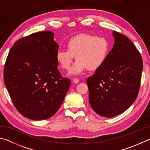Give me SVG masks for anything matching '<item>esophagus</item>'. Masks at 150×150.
Returning a JSON list of instances; mask_svg holds the SVG:
<instances>
[{
	"label": "esophagus",
	"instance_id": "obj_1",
	"mask_svg": "<svg viewBox=\"0 0 150 150\" xmlns=\"http://www.w3.org/2000/svg\"><path fill=\"white\" fill-rule=\"evenodd\" d=\"M73 82L74 83H78L79 82V80L78 79H73Z\"/></svg>",
	"mask_w": 150,
	"mask_h": 150
}]
</instances>
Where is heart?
<instances>
[{
	"mask_svg": "<svg viewBox=\"0 0 150 150\" xmlns=\"http://www.w3.org/2000/svg\"><path fill=\"white\" fill-rule=\"evenodd\" d=\"M67 50H59L57 61L63 69H70L76 57L77 62L71 74L79 75L87 69L95 71L105 64L110 54L111 44L105 36L81 34L71 38L66 42Z\"/></svg>",
	"mask_w": 150,
	"mask_h": 150,
	"instance_id": "1",
	"label": "heart"
}]
</instances>
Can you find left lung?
I'll return each instance as SVG.
<instances>
[{"label":"left lung","mask_w":150,"mask_h":150,"mask_svg":"<svg viewBox=\"0 0 150 150\" xmlns=\"http://www.w3.org/2000/svg\"><path fill=\"white\" fill-rule=\"evenodd\" d=\"M115 44L102 67L87 83L91 107L98 115L113 117L128 109L138 96L143 60L126 35L114 31Z\"/></svg>","instance_id":"8db88e82"}]
</instances>
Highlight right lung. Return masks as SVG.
<instances>
[{"label": "right lung", "mask_w": 150, "mask_h": 150, "mask_svg": "<svg viewBox=\"0 0 150 150\" xmlns=\"http://www.w3.org/2000/svg\"><path fill=\"white\" fill-rule=\"evenodd\" d=\"M57 51L50 31L23 37L10 50L4 67V84L15 108L24 117L45 120L62 106L71 81L57 69Z\"/></svg>", "instance_id": "add662e5"}]
</instances>
